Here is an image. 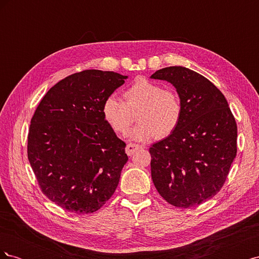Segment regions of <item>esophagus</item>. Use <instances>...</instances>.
<instances>
[{"label":"esophagus","instance_id":"esophagus-1","mask_svg":"<svg viewBox=\"0 0 259 259\" xmlns=\"http://www.w3.org/2000/svg\"><path fill=\"white\" fill-rule=\"evenodd\" d=\"M143 147L139 146V145H136V144H128L126 146V149H125V151H126L127 155H132L134 154V152H136L138 149H142Z\"/></svg>","mask_w":259,"mask_h":259}]
</instances>
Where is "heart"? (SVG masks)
Here are the masks:
<instances>
[{
    "mask_svg": "<svg viewBox=\"0 0 259 259\" xmlns=\"http://www.w3.org/2000/svg\"><path fill=\"white\" fill-rule=\"evenodd\" d=\"M124 101L115 95L108 96L103 104V114L111 128L125 135L135 121L139 123L131 132V138L147 142L158 136L165 138L173 134L182 121L183 101L178 93L163 89L159 83L139 77L123 94Z\"/></svg>",
    "mask_w": 259,
    "mask_h": 259,
    "instance_id": "b5f03b06",
    "label": "heart"
}]
</instances>
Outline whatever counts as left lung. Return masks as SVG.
<instances>
[{
  "instance_id": "left-lung-1",
  "label": "left lung",
  "mask_w": 259,
  "mask_h": 259,
  "mask_svg": "<svg viewBox=\"0 0 259 259\" xmlns=\"http://www.w3.org/2000/svg\"><path fill=\"white\" fill-rule=\"evenodd\" d=\"M151 77L173 84L184 108L173 134L149 149L153 184L171 205H199L221 191L229 174L237 155L236 119L223 93L190 69L167 67Z\"/></svg>"
}]
</instances>
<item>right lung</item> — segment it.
Here are the masks:
<instances>
[{"mask_svg": "<svg viewBox=\"0 0 259 259\" xmlns=\"http://www.w3.org/2000/svg\"><path fill=\"white\" fill-rule=\"evenodd\" d=\"M126 77L100 70L73 73L45 94L31 119L30 165L41 191L64 209L94 213L119 185L126 145L105 120L103 104Z\"/></svg>", "mask_w": 259, "mask_h": 259, "instance_id": "1", "label": "right lung"}]
</instances>
